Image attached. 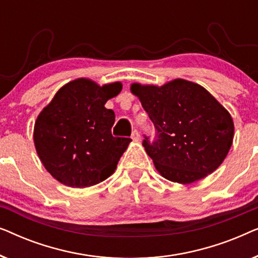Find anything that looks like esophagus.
<instances>
[{
  "mask_svg": "<svg viewBox=\"0 0 258 258\" xmlns=\"http://www.w3.org/2000/svg\"><path fill=\"white\" fill-rule=\"evenodd\" d=\"M132 139H133L134 141H140V140H141V135H140V133L137 132L136 129H134V130H133V133H132Z\"/></svg>",
  "mask_w": 258,
  "mask_h": 258,
  "instance_id": "1",
  "label": "esophagus"
}]
</instances>
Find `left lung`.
<instances>
[{"mask_svg":"<svg viewBox=\"0 0 258 258\" xmlns=\"http://www.w3.org/2000/svg\"><path fill=\"white\" fill-rule=\"evenodd\" d=\"M156 129L143 147L164 178L189 184L214 172L230 150L234 122L229 111L200 84L176 79L163 86L133 83Z\"/></svg>","mask_w":258,"mask_h":258,"instance_id":"left-lung-1","label":"left lung"}]
</instances>
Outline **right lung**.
Masks as SVG:
<instances>
[{"label": "right lung", "mask_w": 258, "mask_h": 258, "mask_svg": "<svg viewBox=\"0 0 258 258\" xmlns=\"http://www.w3.org/2000/svg\"><path fill=\"white\" fill-rule=\"evenodd\" d=\"M121 90V82L101 87L89 79L74 80L37 116L34 126L37 155L62 184L86 188L115 171L132 140L111 135L115 112L104 104Z\"/></svg>", "instance_id": "obj_1"}]
</instances>
